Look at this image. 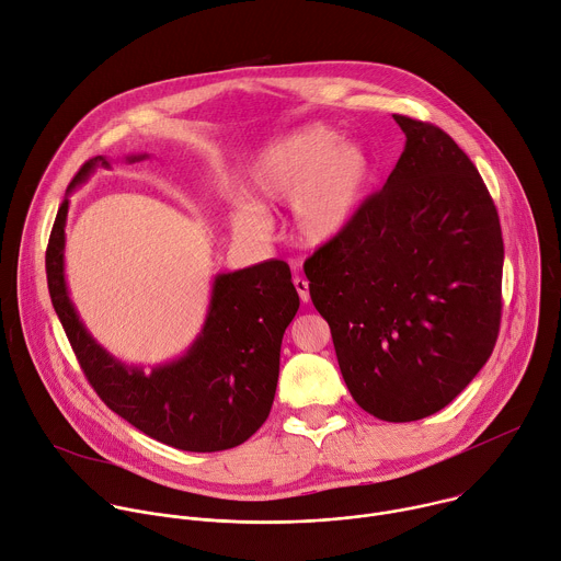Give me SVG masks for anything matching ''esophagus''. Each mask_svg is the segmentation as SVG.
Returning <instances> with one entry per match:
<instances>
[{"label":"esophagus","instance_id":"obj_1","mask_svg":"<svg viewBox=\"0 0 561 561\" xmlns=\"http://www.w3.org/2000/svg\"><path fill=\"white\" fill-rule=\"evenodd\" d=\"M294 287H296L300 300H302V302H309V283H307L305 278L296 276V278H294Z\"/></svg>","mask_w":561,"mask_h":561}]
</instances>
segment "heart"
Returning <instances> with one entry per match:
<instances>
[{
	"label": "heart",
	"instance_id": "obj_1",
	"mask_svg": "<svg viewBox=\"0 0 561 561\" xmlns=\"http://www.w3.org/2000/svg\"><path fill=\"white\" fill-rule=\"evenodd\" d=\"M371 181V159L327 126L298 128L267 146L250 165L243 192L250 203L230 220L239 237L261 241L272 222L265 211L291 205L300 243L320 248L339 239L354 220Z\"/></svg>",
	"mask_w": 561,
	"mask_h": 561
}]
</instances>
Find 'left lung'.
Instances as JSON below:
<instances>
[{
    "instance_id": "8db88e82",
    "label": "left lung",
    "mask_w": 561,
    "mask_h": 561,
    "mask_svg": "<svg viewBox=\"0 0 561 561\" xmlns=\"http://www.w3.org/2000/svg\"><path fill=\"white\" fill-rule=\"evenodd\" d=\"M393 119L407 137L393 172L305 276L354 400L413 422L462 393L493 354L504 241L465 150L433 124Z\"/></svg>"
}]
</instances>
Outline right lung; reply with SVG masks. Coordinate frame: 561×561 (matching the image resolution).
I'll return each instance as SVG.
<instances>
[{
    "instance_id": "add662e5",
    "label": "right lung",
    "mask_w": 561,
    "mask_h": 561,
    "mask_svg": "<svg viewBox=\"0 0 561 561\" xmlns=\"http://www.w3.org/2000/svg\"><path fill=\"white\" fill-rule=\"evenodd\" d=\"M146 154L128 157L130 163ZM105 157L88 159L66 192L83 183ZM68 196L59 205L46 250L53 307L96 396L146 435L181 451L234 449L270 415L280 365V343L298 311L285 261H265L218 274L203 331L185 356L144 374L112 358L79 320L64 278Z\"/></svg>"
}]
</instances>
